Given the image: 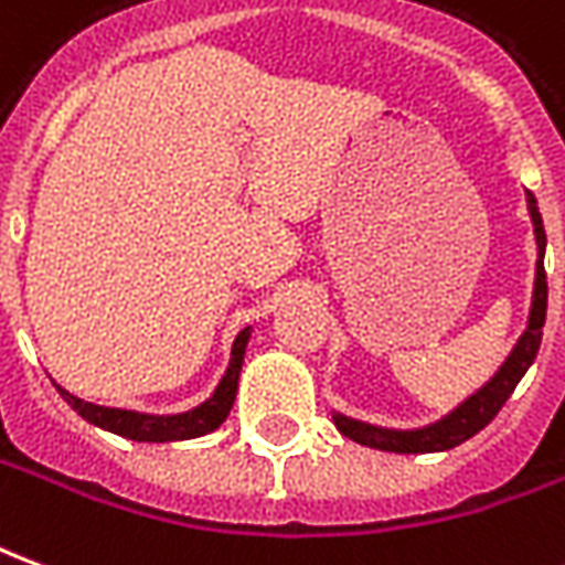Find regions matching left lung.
Here are the masks:
<instances>
[{
    "mask_svg": "<svg viewBox=\"0 0 565 565\" xmlns=\"http://www.w3.org/2000/svg\"><path fill=\"white\" fill-rule=\"evenodd\" d=\"M526 205H530V217L535 226V242H539V259H535V290H533V308H530V323L514 344V351L509 360L502 363L497 375L484 384L481 391L469 396L466 403L450 412L445 420H438L424 429H381V426L360 424L351 417L335 415V426L339 433L348 438H354L366 448L393 450V454H433V450H450L462 445L466 438H472L475 433H481L493 417L499 415V408L505 405L518 381L523 379V372L533 366L539 344H542V327H545L547 311V278H545V226H542V214L535 205L533 193H526Z\"/></svg>",
    "mask_w": 565,
    "mask_h": 565,
    "instance_id": "1",
    "label": "left lung"
}]
</instances>
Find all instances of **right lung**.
Returning <instances> with one entry per match:
<instances>
[{"instance_id":"add662e5","label":"right lung","mask_w":565,"mask_h":565,"mask_svg":"<svg viewBox=\"0 0 565 565\" xmlns=\"http://www.w3.org/2000/svg\"><path fill=\"white\" fill-rule=\"evenodd\" d=\"M247 339H250V330L238 332V339H235L233 344V360H230V369H226V375H223L221 387L214 391V396H211L209 403L199 405L193 412H186V415L150 417L139 415V412H124V408H103V405L84 403L78 396H72V393L63 391V387H56V391H60V396H63L84 420L103 426L108 433H117V436L132 438V441H181V438L205 436L211 429H217V426L226 420V415H230V408H233Z\"/></svg>"}]
</instances>
